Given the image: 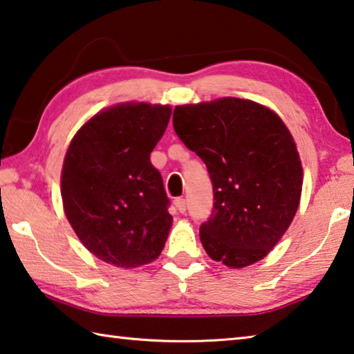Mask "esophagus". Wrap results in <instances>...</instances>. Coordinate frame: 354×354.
Wrapping results in <instances>:
<instances>
[{
  "label": "esophagus",
  "instance_id": "1",
  "mask_svg": "<svg viewBox=\"0 0 354 354\" xmlns=\"http://www.w3.org/2000/svg\"><path fill=\"white\" fill-rule=\"evenodd\" d=\"M175 206H176V209L181 212V214H184V212H186V200H184V198H176L175 200Z\"/></svg>",
  "mask_w": 354,
  "mask_h": 354
}]
</instances>
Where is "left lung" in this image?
<instances>
[{"label":"left lung","mask_w":354,"mask_h":354,"mask_svg":"<svg viewBox=\"0 0 354 354\" xmlns=\"http://www.w3.org/2000/svg\"><path fill=\"white\" fill-rule=\"evenodd\" d=\"M178 137L205 162L214 211L200 241L214 261L233 269L265 258L299 207L302 164L276 111L249 99L221 97L176 105Z\"/></svg>","instance_id":"8db88e82"}]
</instances>
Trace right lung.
<instances>
[{"mask_svg": "<svg viewBox=\"0 0 354 354\" xmlns=\"http://www.w3.org/2000/svg\"><path fill=\"white\" fill-rule=\"evenodd\" d=\"M171 106L121 102L78 129L61 170L64 214L82 244L116 268L159 258L173 217L160 173L149 160Z\"/></svg>", "mask_w": 354, "mask_h": 354, "instance_id": "add662e5", "label": "right lung"}]
</instances>
